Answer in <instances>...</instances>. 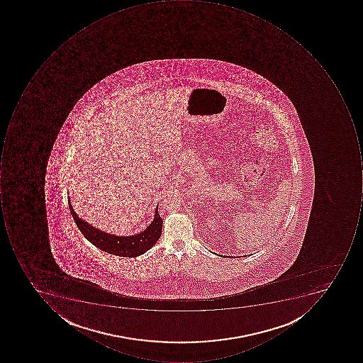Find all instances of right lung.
<instances>
[{
  "label": "right lung",
  "instance_id": "obj_1",
  "mask_svg": "<svg viewBox=\"0 0 363 363\" xmlns=\"http://www.w3.org/2000/svg\"><path fill=\"white\" fill-rule=\"evenodd\" d=\"M69 207L72 217L84 237L98 249L113 255L123 256V257H136L142 255L145 252L152 249L162 235V219L159 215L158 207L155 211L152 223L142 233L130 235V237H118V235L100 231L99 229L90 225L76 215L72 207L71 201H69Z\"/></svg>",
  "mask_w": 363,
  "mask_h": 363
}]
</instances>
